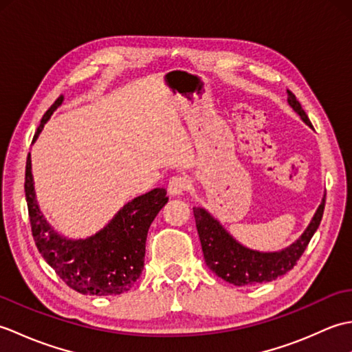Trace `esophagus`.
<instances>
[{"label": "esophagus", "instance_id": "obj_1", "mask_svg": "<svg viewBox=\"0 0 352 352\" xmlns=\"http://www.w3.org/2000/svg\"><path fill=\"white\" fill-rule=\"evenodd\" d=\"M189 188V180L183 175L172 177L168 184V192L170 195H183V193Z\"/></svg>", "mask_w": 352, "mask_h": 352}]
</instances>
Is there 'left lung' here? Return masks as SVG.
Instances as JSON below:
<instances>
[{
	"mask_svg": "<svg viewBox=\"0 0 352 352\" xmlns=\"http://www.w3.org/2000/svg\"><path fill=\"white\" fill-rule=\"evenodd\" d=\"M287 102L300 115L302 121L310 129L313 125L309 116L305 115L300 101L296 96L287 91ZM325 207V195L322 203L319 204L318 210L310 221L309 227L305 228L300 239L289 245L287 248L272 252L251 250L248 246L237 242L228 231L222 227V223L214 219L203 207H193L198 236L203 246V254L206 265L227 283L234 286H256L260 283H269L276 280L278 276L287 274L296 261L302 256L304 250L307 248L310 239L316 233V230L322 219Z\"/></svg>",
	"mask_w": 352,
	"mask_h": 352,
	"instance_id": "1",
	"label": "left lung"
}]
</instances>
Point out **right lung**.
Masks as SVG:
<instances>
[{
    "label": "right lung",
    "instance_id": "obj_1",
    "mask_svg": "<svg viewBox=\"0 0 352 352\" xmlns=\"http://www.w3.org/2000/svg\"><path fill=\"white\" fill-rule=\"evenodd\" d=\"M63 95L43 115L33 144L43 125L62 106ZM25 199L30 223L37 250L56 274L74 290L83 295H121L130 290L142 274L145 242L149 226L168 203L166 190L155 188L129 201L95 234L71 239L58 233L41 212L36 199L32 157L25 166Z\"/></svg>",
    "mask_w": 352,
    "mask_h": 352
}]
</instances>
